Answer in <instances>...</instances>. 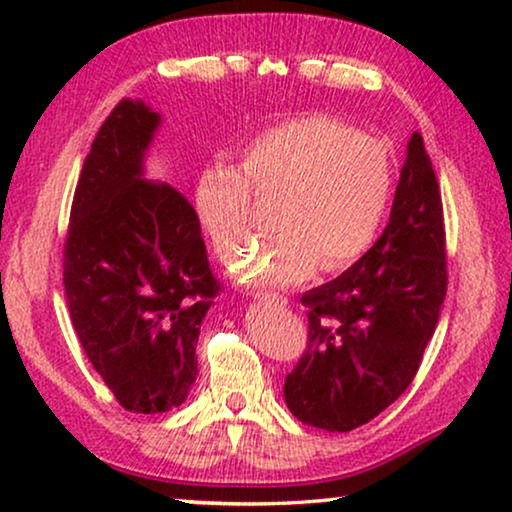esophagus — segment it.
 Here are the masks:
<instances>
[{
  "label": "esophagus",
  "mask_w": 512,
  "mask_h": 512,
  "mask_svg": "<svg viewBox=\"0 0 512 512\" xmlns=\"http://www.w3.org/2000/svg\"><path fill=\"white\" fill-rule=\"evenodd\" d=\"M258 298H263V300H268V303H275V305H286L289 303V298L284 296V293H275V291H261V293H256Z\"/></svg>",
  "instance_id": "34e87169"
}]
</instances>
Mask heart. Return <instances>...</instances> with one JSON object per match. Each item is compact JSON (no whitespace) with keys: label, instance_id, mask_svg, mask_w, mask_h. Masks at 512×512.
I'll use <instances>...</instances> for the list:
<instances>
[{"label":"heart","instance_id":"1","mask_svg":"<svg viewBox=\"0 0 512 512\" xmlns=\"http://www.w3.org/2000/svg\"><path fill=\"white\" fill-rule=\"evenodd\" d=\"M394 193V156L382 139L331 116H298L244 146L240 170L209 163L195 179L202 228L228 258L251 240L256 198L277 200L279 228L242 261L247 282L291 284L345 270L380 233Z\"/></svg>","mask_w":512,"mask_h":512}]
</instances>
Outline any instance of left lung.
I'll return each mask as SVG.
<instances>
[{"label":"left lung","mask_w":512,"mask_h":512,"mask_svg":"<svg viewBox=\"0 0 512 512\" xmlns=\"http://www.w3.org/2000/svg\"><path fill=\"white\" fill-rule=\"evenodd\" d=\"M447 291L440 186L412 132L387 228L352 268L307 291V349L286 375L293 417L352 431L387 410L422 363Z\"/></svg>","instance_id":"8db88e82"}]
</instances>
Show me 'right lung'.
<instances>
[{
  "label": "right lung",
  "mask_w": 512,
  "mask_h": 512,
  "mask_svg": "<svg viewBox=\"0 0 512 512\" xmlns=\"http://www.w3.org/2000/svg\"><path fill=\"white\" fill-rule=\"evenodd\" d=\"M158 125L139 100L111 109L83 163L62 251L83 352L116 401L142 415L186 401L200 324L221 291L191 202L142 179Z\"/></svg>",
  "instance_id": "right-lung-1"
}]
</instances>
